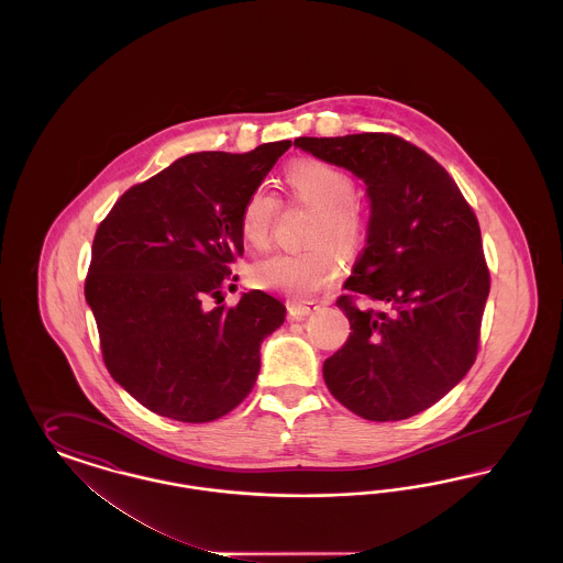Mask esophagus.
<instances>
[{"mask_svg":"<svg viewBox=\"0 0 563 563\" xmlns=\"http://www.w3.org/2000/svg\"><path fill=\"white\" fill-rule=\"evenodd\" d=\"M319 306H314V303H289V317L294 319V321H303V319H308L314 310H317Z\"/></svg>","mask_w":563,"mask_h":563,"instance_id":"obj_1","label":"esophagus"}]
</instances>
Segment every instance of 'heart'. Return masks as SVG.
Segmentation results:
<instances>
[{"mask_svg": "<svg viewBox=\"0 0 563 563\" xmlns=\"http://www.w3.org/2000/svg\"><path fill=\"white\" fill-rule=\"evenodd\" d=\"M287 184L299 200L321 211L314 242H335L344 251L356 249L363 236V221L352 205L354 181L344 170L327 162H297L287 170ZM276 211L278 200L266 186L253 189L239 217L242 241L253 249L266 246ZM340 272V255L322 242L303 253H274L255 262L249 269V280L260 289L301 301L333 285Z\"/></svg>", "mask_w": 563, "mask_h": 563, "instance_id": "obj_1", "label": "heart"}]
</instances>
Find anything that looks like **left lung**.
Listing matches in <instances>:
<instances>
[{
    "label": "left lung",
    "instance_id": "obj_1",
    "mask_svg": "<svg viewBox=\"0 0 563 563\" xmlns=\"http://www.w3.org/2000/svg\"><path fill=\"white\" fill-rule=\"evenodd\" d=\"M295 147L365 184V249L338 299L352 333L322 365L331 395L372 422L411 418L443 399L475 363L489 272L482 230L454 179L395 134L299 136Z\"/></svg>",
    "mask_w": 563,
    "mask_h": 563
}]
</instances>
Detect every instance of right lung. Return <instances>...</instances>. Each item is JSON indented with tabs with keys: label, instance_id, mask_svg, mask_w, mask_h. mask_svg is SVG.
I'll use <instances>...</instances> for the list:
<instances>
[{
	"label": "right lung",
	"instance_id": "right-lung-1",
	"mask_svg": "<svg viewBox=\"0 0 563 563\" xmlns=\"http://www.w3.org/2000/svg\"><path fill=\"white\" fill-rule=\"evenodd\" d=\"M289 147L188 154L129 189L101 221L84 295L109 374L150 411L200 424L251 393L262 342L287 308L260 289L234 308L209 303L236 287L242 205Z\"/></svg>",
	"mask_w": 563,
	"mask_h": 563
}]
</instances>
